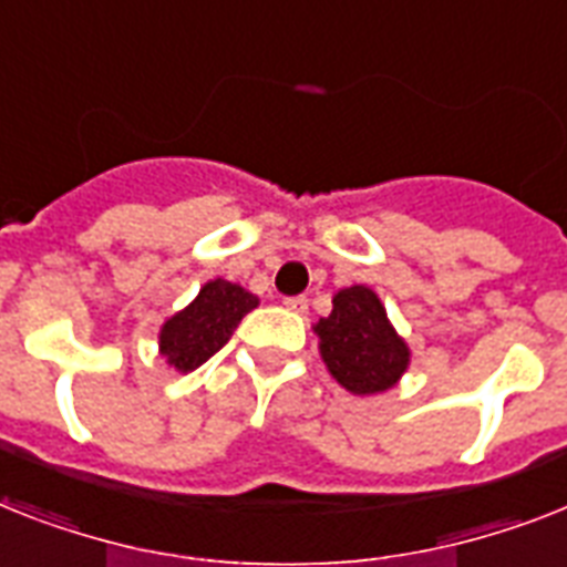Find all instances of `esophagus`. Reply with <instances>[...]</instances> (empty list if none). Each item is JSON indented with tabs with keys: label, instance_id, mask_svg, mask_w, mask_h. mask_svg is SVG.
Here are the masks:
<instances>
[{
	"label": "esophagus",
	"instance_id": "obj_1",
	"mask_svg": "<svg viewBox=\"0 0 567 567\" xmlns=\"http://www.w3.org/2000/svg\"><path fill=\"white\" fill-rule=\"evenodd\" d=\"M285 308H288V311H297V315H306L308 299L306 297H285Z\"/></svg>",
	"mask_w": 567,
	"mask_h": 567
}]
</instances>
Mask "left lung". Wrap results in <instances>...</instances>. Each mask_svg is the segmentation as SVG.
<instances>
[{
  "instance_id": "1",
  "label": "left lung",
  "mask_w": 567,
  "mask_h": 567,
  "mask_svg": "<svg viewBox=\"0 0 567 567\" xmlns=\"http://www.w3.org/2000/svg\"><path fill=\"white\" fill-rule=\"evenodd\" d=\"M317 334L326 367L349 393H381L408 370L411 352L390 326L379 297L363 285L334 297V308L320 317Z\"/></svg>"
}]
</instances>
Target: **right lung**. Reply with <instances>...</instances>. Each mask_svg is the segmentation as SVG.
Listing matches in <instances>:
<instances>
[{
    "mask_svg": "<svg viewBox=\"0 0 567 567\" xmlns=\"http://www.w3.org/2000/svg\"><path fill=\"white\" fill-rule=\"evenodd\" d=\"M256 306L259 299L244 291L241 285H233L227 279L206 282L195 302L163 326V334H159L163 355L179 372L197 370L233 338L241 317Z\"/></svg>",
    "mask_w": 567,
    "mask_h": 567,
    "instance_id": "add662e5",
    "label": "right lung"
}]
</instances>
